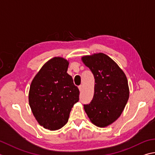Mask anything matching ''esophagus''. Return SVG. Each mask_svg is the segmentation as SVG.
Segmentation results:
<instances>
[{"mask_svg": "<svg viewBox=\"0 0 155 155\" xmlns=\"http://www.w3.org/2000/svg\"><path fill=\"white\" fill-rule=\"evenodd\" d=\"M83 85H81V86H79L78 87V89H79V91L81 92L83 91Z\"/></svg>", "mask_w": 155, "mask_h": 155, "instance_id": "34e87169", "label": "esophagus"}]
</instances>
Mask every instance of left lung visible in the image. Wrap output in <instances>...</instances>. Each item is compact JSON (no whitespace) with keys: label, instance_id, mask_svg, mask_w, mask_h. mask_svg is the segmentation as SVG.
Masks as SVG:
<instances>
[{"label":"left lung","instance_id":"left-lung-1","mask_svg":"<svg viewBox=\"0 0 155 155\" xmlns=\"http://www.w3.org/2000/svg\"><path fill=\"white\" fill-rule=\"evenodd\" d=\"M94 76V95L84 109L91 122L105 127L118 119L129 97L127 78L123 70L108 55L102 53L81 58Z\"/></svg>","mask_w":155,"mask_h":155}]
</instances>
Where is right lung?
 Masks as SVG:
<instances>
[{
  "label": "right lung",
  "mask_w": 155,
  "mask_h": 155,
  "mask_svg": "<svg viewBox=\"0 0 155 155\" xmlns=\"http://www.w3.org/2000/svg\"><path fill=\"white\" fill-rule=\"evenodd\" d=\"M69 61L61 57L51 59L34 77L30 87L29 105L34 117L44 128L61 129L79 100V90L67 73Z\"/></svg>",
  "instance_id": "obj_1"
}]
</instances>
